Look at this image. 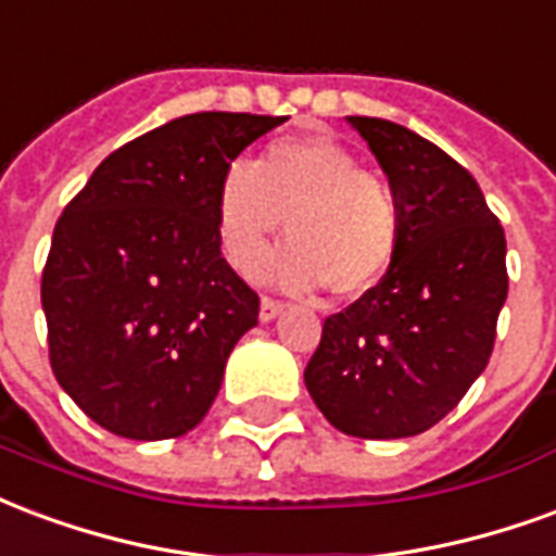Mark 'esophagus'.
<instances>
[{
	"label": "esophagus",
	"mask_w": 556,
	"mask_h": 556,
	"mask_svg": "<svg viewBox=\"0 0 556 556\" xmlns=\"http://www.w3.org/2000/svg\"><path fill=\"white\" fill-rule=\"evenodd\" d=\"M283 314L281 302H275V299H261V323H273Z\"/></svg>",
	"instance_id": "esophagus-1"
}]
</instances>
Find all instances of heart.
<instances>
[{
  "label": "heart",
  "mask_w": 556,
  "mask_h": 556,
  "mask_svg": "<svg viewBox=\"0 0 556 556\" xmlns=\"http://www.w3.org/2000/svg\"><path fill=\"white\" fill-rule=\"evenodd\" d=\"M293 245L266 278L287 293L328 287L358 299L382 281L400 239L394 192L328 136L278 141L254 162L230 165L216 194L222 249L239 273H254L281 233Z\"/></svg>",
  "instance_id": "obj_1"
}]
</instances>
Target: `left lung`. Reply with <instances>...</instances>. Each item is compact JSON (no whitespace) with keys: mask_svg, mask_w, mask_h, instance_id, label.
I'll use <instances>...</instances> for the list:
<instances>
[{"mask_svg":"<svg viewBox=\"0 0 556 556\" xmlns=\"http://www.w3.org/2000/svg\"><path fill=\"white\" fill-rule=\"evenodd\" d=\"M400 206L394 261L370 293L323 326L305 384L352 439H408L456 408L494 346L506 239L459 162L408 127L346 117Z\"/></svg>","mask_w":556,"mask_h":556,"instance_id":"8db88e82","label":"left lung"}]
</instances>
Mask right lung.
<instances>
[{
	"label": "right lung",
	"mask_w": 556,
	"mask_h": 556,
	"mask_svg": "<svg viewBox=\"0 0 556 556\" xmlns=\"http://www.w3.org/2000/svg\"><path fill=\"white\" fill-rule=\"evenodd\" d=\"M287 117H174L97 165L52 233L40 281L55 379L121 439L194 429L261 299L222 257L216 194L251 141Z\"/></svg>",
	"instance_id": "obj_1"
}]
</instances>
